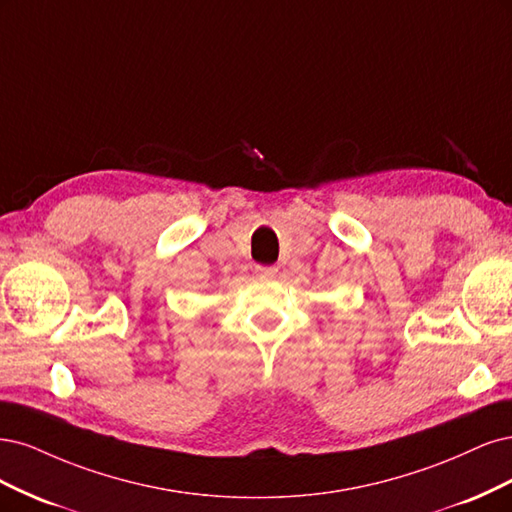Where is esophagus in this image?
Returning <instances> with one entry per match:
<instances>
[{
	"label": "esophagus",
	"instance_id": "1",
	"mask_svg": "<svg viewBox=\"0 0 512 512\" xmlns=\"http://www.w3.org/2000/svg\"><path fill=\"white\" fill-rule=\"evenodd\" d=\"M255 272H257V276H261V278H274V276L278 274V268H276V266H257Z\"/></svg>",
	"mask_w": 512,
	"mask_h": 512
}]
</instances>
